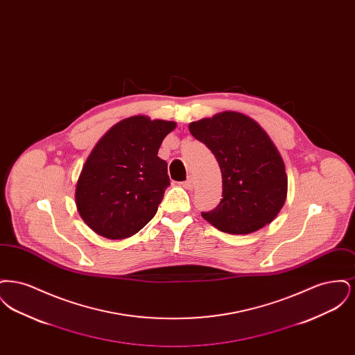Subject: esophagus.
<instances>
[{"instance_id":"34e87169","label":"esophagus","mask_w":355,"mask_h":355,"mask_svg":"<svg viewBox=\"0 0 355 355\" xmlns=\"http://www.w3.org/2000/svg\"><path fill=\"white\" fill-rule=\"evenodd\" d=\"M181 185L184 186L187 190H191L194 187V182H193V180H187L185 182H182Z\"/></svg>"}]
</instances>
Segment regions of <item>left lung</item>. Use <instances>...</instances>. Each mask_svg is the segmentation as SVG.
Wrapping results in <instances>:
<instances>
[{
  "label": "left lung",
  "mask_w": 355,
  "mask_h": 355,
  "mask_svg": "<svg viewBox=\"0 0 355 355\" xmlns=\"http://www.w3.org/2000/svg\"><path fill=\"white\" fill-rule=\"evenodd\" d=\"M189 130L216 155L222 173L223 198L203 218L229 234H249L270 223L286 201L287 175L266 132L236 112L191 122Z\"/></svg>",
  "instance_id": "8db88e82"
}]
</instances>
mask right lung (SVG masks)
Returning <instances> with one entry per match:
<instances>
[{"mask_svg": "<svg viewBox=\"0 0 355 355\" xmlns=\"http://www.w3.org/2000/svg\"><path fill=\"white\" fill-rule=\"evenodd\" d=\"M173 121L122 119L97 142L76 186L85 223L109 239L138 233L157 213L170 185L168 164L157 154Z\"/></svg>", "mask_w": 355, "mask_h": 355, "instance_id": "obj_1", "label": "right lung"}]
</instances>
